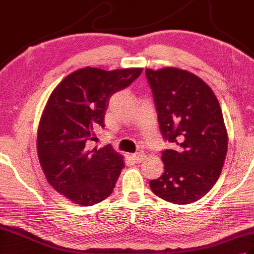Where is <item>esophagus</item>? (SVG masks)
Instances as JSON below:
<instances>
[{"instance_id": "obj_1", "label": "esophagus", "mask_w": 254, "mask_h": 254, "mask_svg": "<svg viewBox=\"0 0 254 254\" xmlns=\"http://www.w3.org/2000/svg\"><path fill=\"white\" fill-rule=\"evenodd\" d=\"M131 157L134 161H135V163H139V161H142L145 158V155L143 153H137V154H133Z\"/></svg>"}]
</instances>
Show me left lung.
Returning a JSON list of instances; mask_svg holds the SVG:
<instances>
[{
  "mask_svg": "<svg viewBox=\"0 0 254 254\" xmlns=\"http://www.w3.org/2000/svg\"><path fill=\"white\" fill-rule=\"evenodd\" d=\"M153 91L163 137L174 148L163 150L165 172L150 180L152 191L174 204H190L218 180L228 135L213 90L190 72L176 67L145 69Z\"/></svg>",
  "mask_w": 254,
  "mask_h": 254,
  "instance_id": "left-lung-1",
  "label": "left lung"
}]
</instances>
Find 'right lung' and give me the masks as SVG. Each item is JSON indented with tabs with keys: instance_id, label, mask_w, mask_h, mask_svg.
<instances>
[{
	"instance_id": "obj_1",
	"label": "right lung",
	"mask_w": 254,
	"mask_h": 254,
	"mask_svg": "<svg viewBox=\"0 0 254 254\" xmlns=\"http://www.w3.org/2000/svg\"><path fill=\"white\" fill-rule=\"evenodd\" d=\"M142 71L80 68L67 75L48 99L38 127V158L48 182L73 203L91 206L115 189L123 156L111 145L88 150L86 143L97 138L96 128L105 127L110 97Z\"/></svg>"
}]
</instances>
